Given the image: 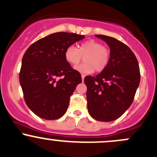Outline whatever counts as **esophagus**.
I'll use <instances>...</instances> for the list:
<instances>
[{
  "label": "esophagus",
  "mask_w": 157,
  "mask_h": 157,
  "mask_svg": "<svg viewBox=\"0 0 157 157\" xmlns=\"http://www.w3.org/2000/svg\"><path fill=\"white\" fill-rule=\"evenodd\" d=\"M81 77H82V81L83 82V80H84V77H85V76L83 75V74H82V75H81Z\"/></svg>",
  "instance_id": "34e87169"
}]
</instances>
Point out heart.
Returning <instances> with one entry per match:
<instances>
[{
    "label": "heart",
    "mask_w": 157,
    "mask_h": 157,
    "mask_svg": "<svg viewBox=\"0 0 157 157\" xmlns=\"http://www.w3.org/2000/svg\"><path fill=\"white\" fill-rule=\"evenodd\" d=\"M64 58L72 65H77L84 58L85 63L74 69L81 74H89L94 71L101 72L107 67L110 59V51L101 42L90 39L83 42L78 49L70 45L66 48Z\"/></svg>",
    "instance_id": "b5f03b06"
}]
</instances>
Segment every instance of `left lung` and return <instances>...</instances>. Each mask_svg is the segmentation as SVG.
I'll list each match as a JSON object with an SVG mask.
<instances>
[{
	"label": "left lung",
	"instance_id": "8db88e82",
	"mask_svg": "<svg viewBox=\"0 0 157 157\" xmlns=\"http://www.w3.org/2000/svg\"><path fill=\"white\" fill-rule=\"evenodd\" d=\"M96 37L108 44L110 59L100 74L84 78L88 112L97 121H111L131 106L140 83V68L137 58L125 44L103 35Z\"/></svg>",
	"mask_w": 157,
	"mask_h": 157
}]
</instances>
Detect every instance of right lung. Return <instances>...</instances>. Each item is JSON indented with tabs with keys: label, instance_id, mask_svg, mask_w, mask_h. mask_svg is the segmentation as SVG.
<instances>
[{
	"label": "right lung",
	"instance_id": "right-lung-1",
	"mask_svg": "<svg viewBox=\"0 0 157 157\" xmlns=\"http://www.w3.org/2000/svg\"><path fill=\"white\" fill-rule=\"evenodd\" d=\"M84 36L55 33L36 41L22 60L20 83L25 102L37 116L46 120L61 118L81 75L64 58L66 48Z\"/></svg>",
	"mask_w": 157,
	"mask_h": 157
}]
</instances>
